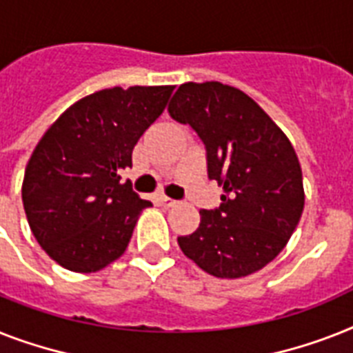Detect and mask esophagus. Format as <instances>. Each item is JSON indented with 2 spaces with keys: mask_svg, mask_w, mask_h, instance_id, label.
Instances as JSON below:
<instances>
[{
  "mask_svg": "<svg viewBox=\"0 0 353 353\" xmlns=\"http://www.w3.org/2000/svg\"><path fill=\"white\" fill-rule=\"evenodd\" d=\"M157 199H159V203H161V205L165 206V208H170V206H176L177 205L176 199H172V197L165 196V194H159V196H157Z\"/></svg>",
  "mask_w": 353,
  "mask_h": 353,
  "instance_id": "esophagus-1",
  "label": "esophagus"
}]
</instances>
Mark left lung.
<instances>
[{
    "mask_svg": "<svg viewBox=\"0 0 353 353\" xmlns=\"http://www.w3.org/2000/svg\"><path fill=\"white\" fill-rule=\"evenodd\" d=\"M206 148L208 177L221 205L199 210L201 223L179 248L201 270L237 279L279 256L305 208L299 159L285 132L243 90L219 81L183 83L168 105Z\"/></svg>",
    "mask_w": 353,
    "mask_h": 353,
    "instance_id": "left-lung-1",
    "label": "left lung"
}]
</instances>
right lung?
I'll return each mask as SVG.
<instances>
[{
  "label": "right lung",
  "mask_w": 353,
  "mask_h": 353,
  "mask_svg": "<svg viewBox=\"0 0 353 353\" xmlns=\"http://www.w3.org/2000/svg\"><path fill=\"white\" fill-rule=\"evenodd\" d=\"M174 87L105 88L52 123L28 159L21 197L28 225L48 257L90 274L123 256L143 208L121 183L132 150L167 107Z\"/></svg>",
  "instance_id": "1"
}]
</instances>
